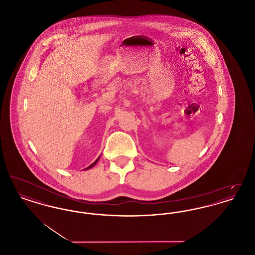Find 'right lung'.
<instances>
[{
    "instance_id": "right-lung-1",
    "label": "right lung",
    "mask_w": 255,
    "mask_h": 255,
    "mask_svg": "<svg viewBox=\"0 0 255 255\" xmlns=\"http://www.w3.org/2000/svg\"><path fill=\"white\" fill-rule=\"evenodd\" d=\"M97 160H98V158H97V160H96V161H95V162H94V163H93V164H91V165H90V166H89V167H87V168H86V169H90V168H92V167H93V166H94V165H95V164H96V163H97Z\"/></svg>"
}]
</instances>
